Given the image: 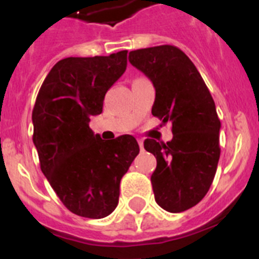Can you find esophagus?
<instances>
[{
	"instance_id": "esophagus-1",
	"label": "esophagus",
	"mask_w": 259,
	"mask_h": 259,
	"mask_svg": "<svg viewBox=\"0 0 259 259\" xmlns=\"http://www.w3.org/2000/svg\"><path fill=\"white\" fill-rule=\"evenodd\" d=\"M137 143H139V146H140V149L143 150L144 149V141L141 140V139H139V140H137Z\"/></svg>"
}]
</instances>
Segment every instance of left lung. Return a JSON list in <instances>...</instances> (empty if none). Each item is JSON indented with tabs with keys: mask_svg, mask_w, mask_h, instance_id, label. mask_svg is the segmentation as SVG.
<instances>
[{
	"mask_svg": "<svg viewBox=\"0 0 259 259\" xmlns=\"http://www.w3.org/2000/svg\"><path fill=\"white\" fill-rule=\"evenodd\" d=\"M131 65L152 80V114L172 123V140L144 141L157 158L152 185L157 203L170 212L196 206L209 191L218 167L221 120L214 100L193 62L174 45L137 49Z\"/></svg>",
	"mask_w": 259,
	"mask_h": 259,
	"instance_id": "left-lung-1",
	"label": "left lung"
}]
</instances>
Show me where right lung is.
Returning a JSON list of instances; mask_svg holds the SVG:
<instances>
[{"mask_svg":"<svg viewBox=\"0 0 259 259\" xmlns=\"http://www.w3.org/2000/svg\"><path fill=\"white\" fill-rule=\"evenodd\" d=\"M127 50L68 57L53 66L32 110L41 171L71 212L101 219L115 210L119 185L140 148L131 135L105 141L89 128L127 67Z\"/></svg>","mask_w":259,"mask_h":259,"instance_id":"right-lung-1","label":"right lung"}]
</instances>
